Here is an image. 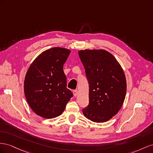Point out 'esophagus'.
<instances>
[{
  "label": "esophagus",
  "instance_id": "34e87169",
  "mask_svg": "<svg viewBox=\"0 0 153 153\" xmlns=\"http://www.w3.org/2000/svg\"><path fill=\"white\" fill-rule=\"evenodd\" d=\"M73 94H74V95L76 97V96L77 94V90H74L73 91Z\"/></svg>",
  "mask_w": 153,
  "mask_h": 153
}]
</instances>
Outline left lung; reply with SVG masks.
I'll return each instance as SVG.
<instances>
[{
	"mask_svg": "<svg viewBox=\"0 0 153 153\" xmlns=\"http://www.w3.org/2000/svg\"><path fill=\"white\" fill-rule=\"evenodd\" d=\"M89 83V104L82 110L87 119L104 123L119 112L126 97V76L110 52L103 50L78 52Z\"/></svg>",
	"mask_w": 153,
	"mask_h": 153,
	"instance_id": "left-lung-1",
	"label": "left lung"
}]
</instances>
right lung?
<instances>
[{
    "instance_id": "add662e5",
    "label": "right lung",
    "mask_w": 153,
    "mask_h": 153,
    "mask_svg": "<svg viewBox=\"0 0 153 153\" xmlns=\"http://www.w3.org/2000/svg\"><path fill=\"white\" fill-rule=\"evenodd\" d=\"M70 53L71 51L65 48L47 49L33 61L26 73V99L32 110L45 119L59 116L73 96L67 88L63 68Z\"/></svg>"
}]
</instances>
